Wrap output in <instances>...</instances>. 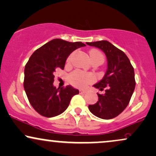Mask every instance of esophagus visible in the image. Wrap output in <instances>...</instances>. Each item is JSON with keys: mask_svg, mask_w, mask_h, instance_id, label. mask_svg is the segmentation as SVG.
<instances>
[{"mask_svg": "<svg viewBox=\"0 0 156 156\" xmlns=\"http://www.w3.org/2000/svg\"><path fill=\"white\" fill-rule=\"evenodd\" d=\"M79 91L80 94H85L86 92H88V89H80Z\"/></svg>", "mask_w": 156, "mask_h": 156, "instance_id": "1", "label": "esophagus"}]
</instances>
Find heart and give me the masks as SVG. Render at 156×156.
<instances>
[{"instance_id":"heart-1","label":"heart","mask_w":156,"mask_h":156,"mask_svg":"<svg viewBox=\"0 0 156 156\" xmlns=\"http://www.w3.org/2000/svg\"><path fill=\"white\" fill-rule=\"evenodd\" d=\"M89 56L91 61L94 59L104 60V56L102 52L97 49L89 51ZM70 57H68L67 62H70ZM95 80V77L91 73H84L80 70H75L70 76V81L73 86L78 88H85L88 84L93 83Z\"/></svg>"}]
</instances>
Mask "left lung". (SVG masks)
<instances>
[{
    "mask_svg": "<svg viewBox=\"0 0 156 156\" xmlns=\"http://www.w3.org/2000/svg\"><path fill=\"white\" fill-rule=\"evenodd\" d=\"M89 46L100 48L108 59V70L99 83L94 85L104 94L98 95L94 105H89L92 114L102 119H111L121 114L130 102L134 91V67L123 51L107 41L86 43Z\"/></svg>",
    "mask_w": 156,
    "mask_h": 156,
    "instance_id": "obj_1",
    "label": "left lung"
}]
</instances>
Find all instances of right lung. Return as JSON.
I'll return each mask as SVG.
<instances>
[{
  "label": "right lung",
  "instance_id": "right-lung-1",
  "mask_svg": "<svg viewBox=\"0 0 156 156\" xmlns=\"http://www.w3.org/2000/svg\"><path fill=\"white\" fill-rule=\"evenodd\" d=\"M84 46L82 42L54 39L37 48L30 57L24 67V88L32 107L40 115L51 118L62 113L72 97L79 94L72 86L57 89L53 83L56 70H64L68 56Z\"/></svg>",
  "mask_w": 156,
  "mask_h": 156
}]
</instances>
